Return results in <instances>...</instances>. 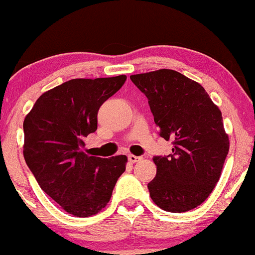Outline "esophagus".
<instances>
[{"label":"esophagus","mask_w":255,"mask_h":255,"mask_svg":"<svg viewBox=\"0 0 255 255\" xmlns=\"http://www.w3.org/2000/svg\"><path fill=\"white\" fill-rule=\"evenodd\" d=\"M128 161H130V163H137V161H139L142 159L141 157H137V155H133V154H130L128 157Z\"/></svg>","instance_id":"obj_1"}]
</instances>
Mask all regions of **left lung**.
<instances>
[{
	"mask_svg": "<svg viewBox=\"0 0 255 255\" xmlns=\"http://www.w3.org/2000/svg\"><path fill=\"white\" fill-rule=\"evenodd\" d=\"M144 94L171 154L153 157L157 175L149 196L165 212L183 213L202 204L219 181L229 153L220 109L196 81L160 69L130 76Z\"/></svg>",
	"mask_w": 255,
	"mask_h": 255,
	"instance_id": "8db88e82",
	"label": "left lung"
}]
</instances>
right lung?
I'll return each mask as SVG.
<instances>
[{
	"label": "right lung",
	"mask_w": 255,
	"mask_h": 255,
	"mask_svg": "<svg viewBox=\"0 0 255 255\" xmlns=\"http://www.w3.org/2000/svg\"><path fill=\"white\" fill-rule=\"evenodd\" d=\"M125 81V75L65 81L41 95L24 119L26 165L43 192L69 214H97L125 171L127 155L84 152V137L97 130L100 107Z\"/></svg>",
	"instance_id": "right-lung-1"
}]
</instances>
